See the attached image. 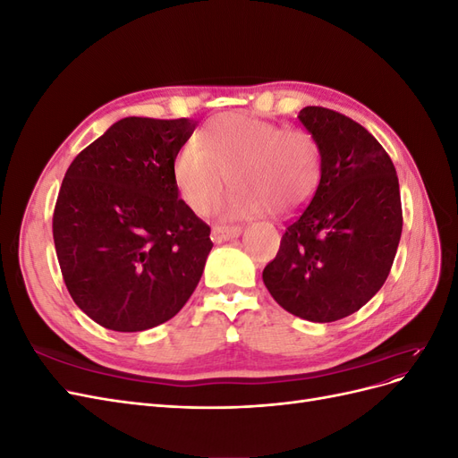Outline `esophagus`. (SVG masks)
I'll return each instance as SVG.
<instances>
[{
    "label": "esophagus",
    "instance_id": "obj_1",
    "mask_svg": "<svg viewBox=\"0 0 458 458\" xmlns=\"http://www.w3.org/2000/svg\"><path fill=\"white\" fill-rule=\"evenodd\" d=\"M241 225H214L212 227V241L214 242H225L231 239H237L241 234Z\"/></svg>",
    "mask_w": 458,
    "mask_h": 458
}]
</instances>
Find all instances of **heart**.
<instances>
[{"label":"heart","mask_w":458,"mask_h":458,"mask_svg":"<svg viewBox=\"0 0 458 458\" xmlns=\"http://www.w3.org/2000/svg\"><path fill=\"white\" fill-rule=\"evenodd\" d=\"M175 185L197 214H208L229 185L227 216H275L306 206L321 182V150L300 128L248 114H219L206 122L200 145L189 143L174 162Z\"/></svg>","instance_id":"b5f03b06"}]
</instances>
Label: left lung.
<instances>
[{"instance_id": "obj_1", "label": "left lung", "mask_w": 458, "mask_h": 458, "mask_svg": "<svg viewBox=\"0 0 458 458\" xmlns=\"http://www.w3.org/2000/svg\"><path fill=\"white\" fill-rule=\"evenodd\" d=\"M298 118L321 150V182L286 224L263 283L288 313L332 323L361 310L390 275L403 229L399 182L361 123L325 106Z\"/></svg>"}]
</instances>
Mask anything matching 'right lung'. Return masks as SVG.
I'll list each match as a JSON object with an SVG mask.
<instances>
[{
  "label": "right lung",
  "mask_w": 458,
  "mask_h": 458,
  "mask_svg": "<svg viewBox=\"0 0 458 458\" xmlns=\"http://www.w3.org/2000/svg\"><path fill=\"white\" fill-rule=\"evenodd\" d=\"M197 123L122 118L68 165L53 212L64 284L97 325L170 321L200 281L210 227L179 199L174 162Z\"/></svg>",
  "instance_id": "obj_1"
}]
</instances>
